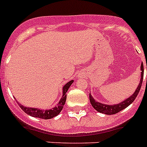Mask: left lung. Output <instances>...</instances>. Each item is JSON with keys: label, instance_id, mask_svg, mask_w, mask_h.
<instances>
[{"label": "left lung", "instance_id": "1", "mask_svg": "<svg viewBox=\"0 0 147 147\" xmlns=\"http://www.w3.org/2000/svg\"><path fill=\"white\" fill-rule=\"evenodd\" d=\"M140 69H141V78H140V84L138 85V88L136 89L135 92L134 93V94L132 96H131L130 97L125 100L123 102H120L119 104L115 105H105L103 103H100V102H96L93 96L90 95V94H89V98H90V103L92 105V107H94L95 109H96L97 112L100 113H103V114H107V115H114V114H116L119 112L121 111L122 109H125L126 107H127L129 105H131L133 102V101L137 97V96L138 95V93H139L140 90V88H141L142 82H143V79H144V65L143 63L140 65ZM147 80V78H146Z\"/></svg>", "mask_w": 147, "mask_h": 147}]
</instances>
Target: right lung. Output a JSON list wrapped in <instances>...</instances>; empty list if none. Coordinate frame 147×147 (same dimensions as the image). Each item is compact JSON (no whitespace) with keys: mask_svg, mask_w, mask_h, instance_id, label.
I'll return each mask as SVG.
<instances>
[{"mask_svg":"<svg viewBox=\"0 0 147 147\" xmlns=\"http://www.w3.org/2000/svg\"><path fill=\"white\" fill-rule=\"evenodd\" d=\"M72 83H73V81L71 80V81L68 82L67 84H65V86L63 87V96H62L61 100H59V102H58L57 107H55L54 108L51 109H48V110H41V109H38L24 107L23 106L20 104V108L22 109L25 113H27L28 115H31V116L35 117V118H40V119H52L53 117L59 115V113L63 109L65 100H66V92L68 91L69 88V87Z\"/></svg>","mask_w":147,"mask_h":147,"instance_id":"add662e5","label":"right lung"}]
</instances>
